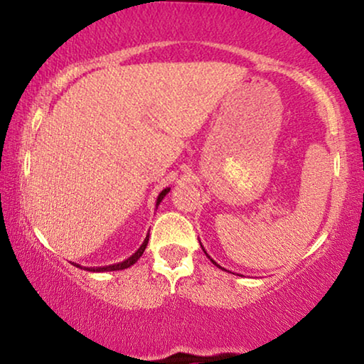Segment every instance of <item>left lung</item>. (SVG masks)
I'll use <instances>...</instances> for the list:
<instances>
[{"mask_svg":"<svg viewBox=\"0 0 364 364\" xmlns=\"http://www.w3.org/2000/svg\"><path fill=\"white\" fill-rule=\"evenodd\" d=\"M200 247H202V244H200ZM202 249H204V247H202ZM204 252H205V249H204ZM205 255L208 257V254H207V252H205ZM208 258H210V257H208ZM210 260H212V258H210ZM212 263H213V264H217V267H218V268H221V267H220V264H218L217 262H215V260H212ZM221 269H225V268H221Z\"/></svg>","mask_w":364,"mask_h":364,"instance_id":"obj_1","label":"left lung"}]
</instances>
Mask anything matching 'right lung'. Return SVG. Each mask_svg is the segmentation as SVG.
Returning a JSON list of instances; mask_svg holds the SVG:
<instances>
[{
    "instance_id": "1",
    "label": "right lung",
    "mask_w": 364,
    "mask_h": 364,
    "mask_svg": "<svg viewBox=\"0 0 364 364\" xmlns=\"http://www.w3.org/2000/svg\"><path fill=\"white\" fill-rule=\"evenodd\" d=\"M168 193H170V188H165V189L162 191V193L159 194V197H157V202H156V207H159L160 202H162L164 197L167 196ZM147 242H149V234H147V236H146L144 242L141 244V247H139L136 252H134V254H133L132 257H128L127 260H123V262H120V263L109 264V267H93V268L80 267V264H77V263H75V267H77V268H83V269H86V271H93V273H104V271H117V269H125V268H130L132 264L136 263V262L139 260V257L144 254V250H146V245H147Z\"/></svg>"
}]
</instances>
